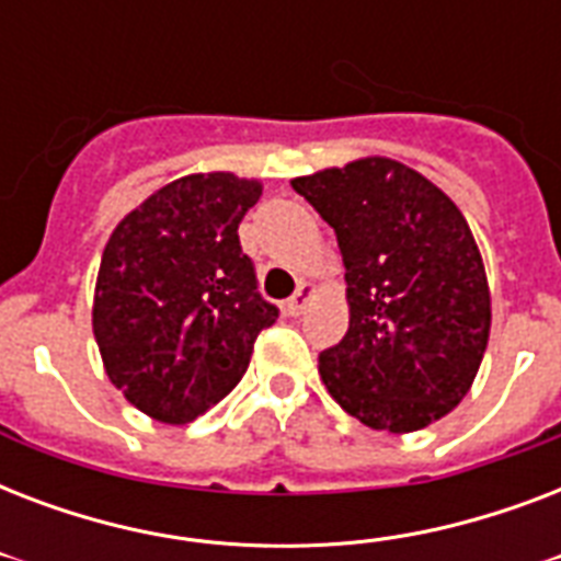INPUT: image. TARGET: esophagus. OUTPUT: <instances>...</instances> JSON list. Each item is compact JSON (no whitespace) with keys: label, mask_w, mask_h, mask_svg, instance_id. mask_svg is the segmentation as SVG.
Listing matches in <instances>:
<instances>
[{"label":"esophagus","mask_w":561,"mask_h":561,"mask_svg":"<svg viewBox=\"0 0 561 561\" xmlns=\"http://www.w3.org/2000/svg\"><path fill=\"white\" fill-rule=\"evenodd\" d=\"M311 299H314V285H311V282H299L297 294L285 302V311H288L290 317H299L306 311V306Z\"/></svg>","instance_id":"34e87169"}]
</instances>
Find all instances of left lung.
Returning a JSON list of instances; mask_svg holds the SVG:
<instances>
[{
    "label": "left lung",
    "mask_w": 561,
    "mask_h": 561,
    "mask_svg": "<svg viewBox=\"0 0 561 561\" xmlns=\"http://www.w3.org/2000/svg\"><path fill=\"white\" fill-rule=\"evenodd\" d=\"M334 229L350 332L320 355L325 390L373 431L410 434L471 390L492 329L486 267L457 203L390 157L290 180Z\"/></svg>",
    "instance_id": "left-lung-1"
}]
</instances>
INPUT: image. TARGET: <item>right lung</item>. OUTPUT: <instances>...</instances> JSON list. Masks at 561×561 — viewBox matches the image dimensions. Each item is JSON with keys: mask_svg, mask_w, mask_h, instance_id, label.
<instances>
[{"mask_svg": "<svg viewBox=\"0 0 561 561\" xmlns=\"http://www.w3.org/2000/svg\"><path fill=\"white\" fill-rule=\"evenodd\" d=\"M259 197L255 178L186 174L110 232L92 334L113 387L145 416L186 425L206 413L241 381L259 332L276 323L238 241Z\"/></svg>", "mask_w": 561, "mask_h": 561, "instance_id": "1", "label": "right lung"}]
</instances>
